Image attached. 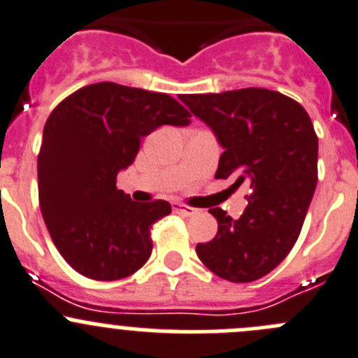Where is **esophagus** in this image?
<instances>
[{
  "label": "esophagus",
  "instance_id": "esophagus-1",
  "mask_svg": "<svg viewBox=\"0 0 358 358\" xmlns=\"http://www.w3.org/2000/svg\"><path fill=\"white\" fill-rule=\"evenodd\" d=\"M172 209L179 214H185V216H193V214L199 213V209H195V207H188L185 206V203H179V202H173Z\"/></svg>",
  "mask_w": 358,
  "mask_h": 358
}]
</instances>
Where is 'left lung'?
<instances>
[{"label":"left lung","instance_id":"8db88e82","mask_svg":"<svg viewBox=\"0 0 358 358\" xmlns=\"http://www.w3.org/2000/svg\"><path fill=\"white\" fill-rule=\"evenodd\" d=\"M224 149L216 179L250 182L239 220H217L210 243L196 244L202 264L232 283H250L278 267L294 248L318 181V137L301 103L264 87L182 94Z\"/></svg>","mask_w":358,"mask_h":358}]
</instances>
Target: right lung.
<instances>
[{
	"label": "right lung",
	"instance_id": "right-lung-1",
	"mask_svg": "<svg viewBox=\"0 0 358 358\" xmlns=\"http://www.w3.org/2000/svg\"><path fill=\"white\" fill-rule=\"evenodd\" d=\"M192 115L165 93L98 83L64 98L49 115L38 155V196L54 246L77 272L114 281L137 272L152 251L151 227L170 214L165 200L137 203L115 177L141 141Z\"/></svg>",
	"mask_w": 358,
	"mask_h": 358
}]
</instances>
